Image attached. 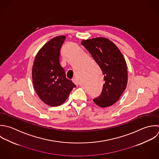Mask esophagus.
Segmentation results:
<instances>
[{
  "mask_svg": "<svg viewBox=\"0 0 159 159\" xmlns=\"http://www.w3.org/2000/svg\"><path fill=\"white\" fill-rule=\"evenodd\" d=\"M72 81H73V82L75 84V85H78L79 84V82H78V80L77 79H72Z\"/></svg>",
  "mask_w": 159,
  "mask_h": 159,
  "instance_id": "34e87169",
  "label": "esophagus"
}]
</instances>
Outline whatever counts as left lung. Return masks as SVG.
Returning a JSON list of instances; mask_svg holds the SVG:
<instances>
[{
	"label": "left lung",
	"mask_w": 159,
	"mask_h": 159,
	"mask_svg": "<svg viewBox=\"0 0 159 159\" xmlns=\"http://www.w3.org/2000/svg\"><path fill=\"white\" fill-rule=\"evenodd\" d=\"M81 43L91 54L104 75L102 92L93 102L102 108L110 107L119 100L127 86L128 67L125 59L116 45L108 38L84 39Z\"/></svg>",
	"instance_id": "1"
}]
</instances>
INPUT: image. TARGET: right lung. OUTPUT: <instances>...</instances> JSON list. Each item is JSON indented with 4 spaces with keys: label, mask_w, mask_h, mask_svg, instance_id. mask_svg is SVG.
Here are the masks:
<instances>
[{
    "label": "right lung",
    "mask_w": 159,
    "mask_h": 159,
    "mask_svg": "<svg viewBox=\"0 0 159 159\" xmlns=\"http://www.w3.org/2000/svg\"><path fill=\"white\" fill-rule=\"evenodd\" d=\"M65 36H57L47 42L34 58L32 79L39 98L46 105L57 107L67 99L76 85L66 78L59 56Z\"/></svg>",
    "instance_id": "1"
}]
</instances>
